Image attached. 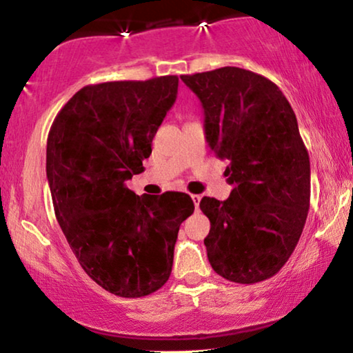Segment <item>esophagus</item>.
<instances>
[{"instance_id":"34e87169","label":"esophagus","mask_w":353,"mask_h":353,"mask_svg":"<svg viewBox=\"0 0 353 353\" xmlns=\"http://www.w3.org/2000/svg\"><path fill=\"white\" fill-rule=\"evenodd\" d=\"M192 199H193V204H194V209H199V201H201V194H192Z\"/></svg>"}]
</instances>
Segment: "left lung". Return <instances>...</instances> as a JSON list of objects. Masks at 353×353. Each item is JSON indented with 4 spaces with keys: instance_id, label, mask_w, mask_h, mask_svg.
Here are the masks:
<instances>
[{
    "instance_id": "obj_1",
    "label": "left lung",
    "mask_w": 353,
    "mask_h": 353,
    "mask_svg": "<svg viewBox=\"0 0 353 353\" xmlns=\"http://www.w3.org/2000/svg\"><path fill=\"white\" fill-rule=\"evenodd\" d=\"M181 79L203 104L210 150L230 161V198L199 203L210 222V266L236 283L266 281L293 254L311 201V163L296 115L274 82L243 68Z\"/></svg>"
}]
</instances>
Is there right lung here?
<instances>
[{
    "label": "right lung",
    "mask_w": 353,
    "mask_h": 353,
    "mask_svg": "<svg viewBox=\"0 0 353 353\" xmlns=\"http://www.w3.org/2000/svg\"><path fill=\"white\" fill-rule=\"evenodd\" d=\"M177 85V76L85 85L47 138V181L63 234L88 277L122 298L165 285L179 227L194 210L187 193L138 196L126 187L144 171Z\"/></svg>",
    "instance_id": "obj_1"
}]
</instances>
